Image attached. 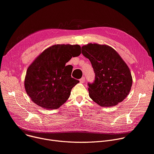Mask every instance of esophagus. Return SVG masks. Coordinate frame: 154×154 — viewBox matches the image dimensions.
<instances>
[{"instance_id": "esophagus-1", "label": "esophagus", "mask_w": 154, "mask_h": 154, "mask_svg": "<svg viewBox=\"0 0 154 154\" xmlns=\"http://www.w3.org/2000/svg\"><path fill=\"white\" fill-rule=\"evenodd\" d=\"M80 83H84L85 81V77H83L82 79H80Z\"/></svg>"}]
</instances>
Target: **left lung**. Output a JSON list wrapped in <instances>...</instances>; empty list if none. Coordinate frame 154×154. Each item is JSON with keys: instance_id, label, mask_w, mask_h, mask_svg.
<instances>
[{"instance_id": "1", "label": "left lung", "mask_w": 154, "mask_h": 154, "mask_svg": "<svg viewBox=\"0 0 154 154\" xmlns=\"http://www.w3.org/2000/svg\"><path fill=\"white\" fill-rule=\"evenodd\" d=\"M95 74L88 83L90 97L101 106H113L123 101L131 90L132 79L127 64L118 53L107 45L90 43L82 47Z\"/></svg>"}]
</instances>
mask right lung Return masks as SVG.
<instances>
[{
	"mask_svg": "<svg viewBox=\"0 0 154 154\" xmlns=\"http://www.w3.org/2000/svg\"><path fill=\"white\" fill-rule=\"evenodd\" d=\"M81 53L79 45H57L48 48L27 69L25 79L26 94L37 105L57 109L69 98L79 81L71 77L72 70L66 64Z\"/></svg>",
	"mask_w": 154,
	"mask_h": 154,
	"instance_id": "right-lung-1",
	"label": "right lung"
}]
</instances>
